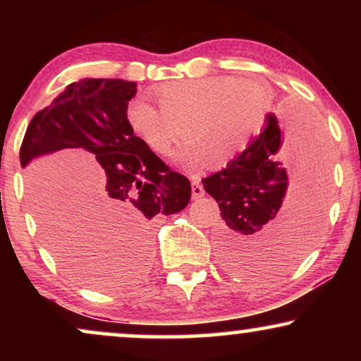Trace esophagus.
Instances as JSON below:
<instances>
[{"label": "esophagus", "instance_id": "esophagus-1", "mask_svg": "<svg viewBox=\"0 0 361 361\" xmlns=\"http://www.w3.org/2000/svg\"><path fill=\"white\" fill-rule=\"evenodd\" d=\"M205 190L204 187H202L199 177H192V199H200V197H204Z\"/></svg>", "mask_w": 361, "mask_h": 361}]
</instances>
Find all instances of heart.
<instances>
[{"instance_id": "b5f03b06", "label": "heart", "mask_w": 361, "mask_h": 361, "mask_svg": "<svg viewBox=\"0 0 361 361\" xmlns=\"http://www.w3.org/2000/svg\"><path fill=\"white\" fill-rule=\"evenodd\" d=\"M154 98L159 108L145 98L128 103V126L161 156L171 154L185 133L189 140L177 159L187 169L233 162L248 147L269 102L264 83L228 75L162 83Z\"/></svg>"}]
</instances>
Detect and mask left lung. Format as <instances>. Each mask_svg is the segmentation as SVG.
Instances as JSON below:
<instances>
[{"label": "left lung", "instance_id": "obj_1", "mask_svg": "<svg viewBox=\"0 0 361 361\" xmlns=\"http://www.w3.org/2000/svg\"><path fill=\"white\" fill-rule=\"evenodd\" d=\"M301 166V192L286 209L292 156ZM327 140L314 116L302 113L286 133L274 115L266 116L261 135L225 169L202 180L221 210L216 253L238 276H263L288 269L312 246L325 209Z\"/></svg>", "mask_w": 361, "mask_h": 361}]
</instances>
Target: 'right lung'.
Returning <instances> with one entry per match:
<instances>
[{
	"instance_id": "obj_1",
	"label": "right lung",
	"mask_w": 361,
	"mask_h": 361,
	"mask_svg": "<svg viewBox=\"0 0 361 361\" xmlns=\"http://www.w3.org/2000/svg\"><path fill=\"white\" fill-rule=\"evenodd\" d=\"M136 83L121 78H83L73 82L51 105L37 111L24 135L19 159L66 147H82L105 171L83 230L63 225L42 190L32 184V205L49 245L77 278L108 289L130 284L149 264V230L157 215L184 210L190 182L171 171L126 123V106Z\"/></svg>"
}]
</instances>
